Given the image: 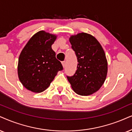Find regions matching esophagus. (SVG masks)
<instances>
[{"label":"esophagus","instance_id":"obj_1","mask_svg":"<svg viewBox=\"0 0 132 132\" xmlns=\"http://www.w3.org/2000/svg\"><path fill=\"white\" fill-rule=\"evenodd\" d=\"M61 63H62V65H63V68H64L65 67V65H66V61H62V62H61Z\"/></svg>","mask_w":132,"mask_h":132}]
</instances>
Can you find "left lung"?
Instances as JSON below:
<instances>
[{
	"mask_svg": "<svg viewBox=\"0 0 132 132\" xmlns=\"http://www.w3.org/2000/svg\"><path fill=\"white\" fill-rule=\"evenodd\" d=\"M69 42L77 57V69L67 77L74 91L80 96L97 92L105 80L108 63L102 47L94 36L86 33L71 35Z\"/></svg>",
	"mask_w": 132,
	"mask_h": 132,
	"instance_id": "obj_1",
	"label": "left lung"
}]
</instances>
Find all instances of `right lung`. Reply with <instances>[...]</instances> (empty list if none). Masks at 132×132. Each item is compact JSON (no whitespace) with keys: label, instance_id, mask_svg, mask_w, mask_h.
I'll return each mask as SVG.
<instances>
[{"label":"right lung","instance_id":"add662e5","mask_svg":"<svg viewBox=\"0 0 132 132\" xmlns=\"http://www.w3.org/2000/svg\"><path fill=\"white\" fill-rule=\"evenodd\" d=\"M57 36L41 30L29 40L20 54L18 74L26 89L41 93L49 87L58 72L63 70L61 62L52 49Z\"/></svg>","mask_w":132,"mask_h":132}]
</instances>
